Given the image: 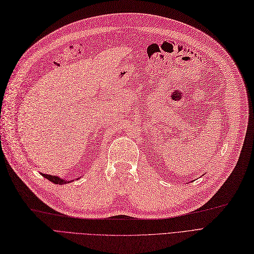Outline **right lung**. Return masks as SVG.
Wrapping results in <instances>:
<instances>
[{
	"instance_id": "obj_1",
	"label": "right lung",
	"mask_w": 254,
	"mask_h": 254,
	"mask_svg": "<svg viewBox=\"0 0 254 254\" xmlns=\"http://www.w3.org/2000/svg\"><path fill=\"white\" fill-rule=\"evenodd\" d=\"M43 177H45L46 179H48L49 181H51L52 183L54 184H60V185H63V184H67V183H71L73 180L69 181V180H64L63 179V178H60L59 176H51V175H46V174H41ZM81 178V177H80ZM79 178H76V180H78Z\"/></svg>"
}]
</instances>
